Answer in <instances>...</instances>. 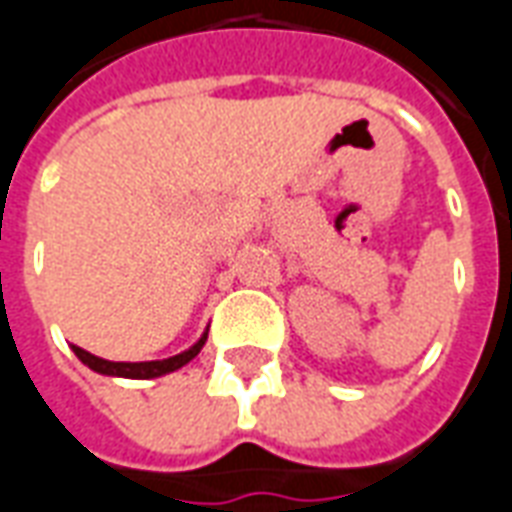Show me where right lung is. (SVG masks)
I'll return each mask as SVG.
<instances>
[{
  "label": "right lung",
  "mask_w": 512,
  "mask_h": 512,
  "mask_svg": "<svg viewBox=\"0 0 512 512\" xmlns=\"http://www.w3.org/2000/svg\"><path fill=\"white\" fill-rule=\"evenodd\" d=\"M206 342V333L198 339V342L192 344L190 350H184V353L173 355V358H162V361H140V364H126V361H107V358H99V355L88 353V350H82V347H76L74 344V353L76 358L82 361V364H88L93 372H99V375H115V378H134V380H148V378H159V375H168V372H176L184 364H190L195 355L201 353V347Z\"/></svg>",
  "instance_id": "add662e5"
}]
</instances>
